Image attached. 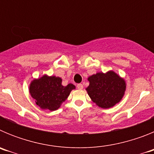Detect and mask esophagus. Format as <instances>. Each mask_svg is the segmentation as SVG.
Listing matches in <instances>:
<instances>
[{
    "label": "esophagus",
    "mask_w": 154,
    "mask_h": 154,
    "mask_svg": "<svg viewBox=\"0 0 154 154\" xmlns=\"http://www.w3.org/2000/svg\"><path fill=\"white\" fill-rule=\"evenodd\" d=\"M77 88H78V89H83V85L82 84H78L77 85Z\"/></svg>",
    "instance_id": "obj_1"
}]
</instances>
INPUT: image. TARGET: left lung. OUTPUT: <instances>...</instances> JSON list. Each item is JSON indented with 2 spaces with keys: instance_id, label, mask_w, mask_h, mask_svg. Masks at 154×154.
<instances>
[{
  "instance_id": "1",
  "label": "left lung",
  "mask_w": 154,
  "mask_h": 154,
  "mask_svg": "<svg viewBox=\"0 0 154 154\" xmlns=\"http://www.w3.org/2000/svg\"><path fill=\"white\" fill-rule=\"evenodd\" d=\"M86 89L92 101L103 109H108L119 103L126 90L125 81L114 72L106 74L97 73L90 76Z\"/></svg>"
}]
</instances>
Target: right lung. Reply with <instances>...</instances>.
I'll list each match as a JSON object with an SVG mask.
<instances>
[{
	"instance_id": "add662e5",
	"label": "right lung",
	"mask_w": 154,
	"mask_h": 154,
	"mask_svg": "<svg viewBox=\"0 0 154 154\" xmlns=\"http://www.w3.org/2000/svg\"><path fill=\"white\" fill-rule=\"evenodd\" d=\"M75 88L72 84L63 86L62 79L59 77L44 75L32 81L30 85V94L39 107L54 111L59 108L61 103L67 99Z\"/></svg>"
}]
</instances>
